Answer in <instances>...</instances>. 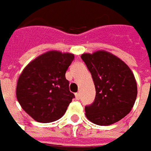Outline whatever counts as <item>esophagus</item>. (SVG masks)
<instances>
[{
  "label": "esophagus",
  "mask_w": 151,
  "mask_h": 151,
  "mask_svg": "<svg viewBox=\"0 0 151 151\" xmlns=\"http://www.w3.org/2000/svg\"><path fill=\"white\" fill-rule=\"evenodd\" d=\"M75 96H76V100H80V98H81V93H80V92H77V93H76V94H75Z\"/></svg>",
  "instance_id": "34e87169"
}]
</instances>
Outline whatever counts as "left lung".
<instances>
[{"instance_id": "1", "label": "left lung", "mask_w": 151, "mask_h": 151, "mask_svg": "<svg viewBox=\"0 0 151 151\" xmlns=\"http://www.w3.org/2000/svg\"><path fill=\"white\" fill-rule=\"evenodd\" d=\"M91 74L96 98L85 107L92 123L110 125L127 116L137 96V84L130 67L117 56L105 50L81 55Z\"/></svg>"}]
</instances>
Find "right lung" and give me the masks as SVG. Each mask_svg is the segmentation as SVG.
<instances>
[{
	"instance_id": "obj_1",
	"label": "right lung",
	"mask_w": 151,
	"mask_h": 151,
	"mask_svg": "<svg viewBox=\"0 0 151 151\" xmlns=\"http://www.w3.org/2000/svg\"><path fill=\"white\" fill-rule=\"evenodd\" d=\"M73 60V54L50 50L33 60L21 72L17 81V101L35 120L49 123L65 113L75 97L65 79Z\"/></svg>"
}]
</instances>
